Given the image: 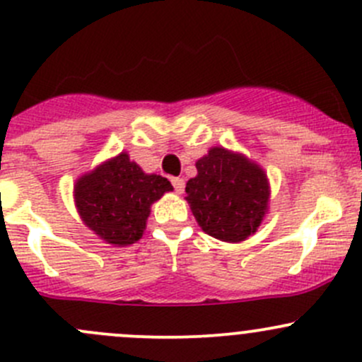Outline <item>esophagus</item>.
Here are the masks:
<instances>
[{"label":"esophagus","mask_w":362,"mask_h":362,"mask_svg":"<svg viewBox=\"0 0 362 362\" xmlns=\"http://www.w3.org/2000/svg\"><path fill=\"white\" fill-rule=\"evenodd\" d=\"M171 184H173L175 192H177V194H182V192H184V187H185L184 178H178V177L171 178Z\"/></svg>","instance_id":"obj_1"}]
</instances>
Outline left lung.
I'll return each mask as SVG.
<instances>
[{
    "mask_svg": "<svg viewBox=\"0 0 362 362\" xmlns=\"http://www.w3.org/2000/svg\"><path fill=\"white\" fill-rule=\"evenodd\" d=\"M198 175L185 185V199L199 228L228 243H240L257 231L269 210V180L255 160L211 147L196 160Z\"/></svg>",
    "mask_w": 362,
    "mask_h": 362,
    "instance_id": "obj_1",
    "label": "left lung"
}]
</instances>
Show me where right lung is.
Returning a JSON list of instances; mask_svg holds the SVG:
<instances>
[{
	"instance_id": "1",
	"label": "right lung",
	"mask_w": 362,
	"mask_h": 362,
	"mask_svg": "<svg viewBox=\"0 0 362 362\" xmlns=\"http://www.w3.org/2000/svg\"><path fill=\"white\" fill-rule=\"evenodd\" d=\"M173 191L170 180L145 173L127 152L80 175L73 198L83 224L105 243L127 247L144 236L152 203Z\"/></svg>"
}]
</instances>
